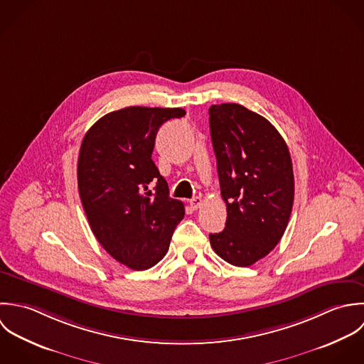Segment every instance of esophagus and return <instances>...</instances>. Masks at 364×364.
Masks as SVG:
<instances>
[{
  "label": "esophagus",
  "mask_w": 364,
  "mask_h": 364,
  "mask_svg": "<svg viewBox=\"0 0 364 364\" xmlns=\"http://www.w3.org/2000/svg\"><path fill=\"white\" fill-rule=\"evenodd\" d=\"M201 204H203L201 197H194L193 200H190V207H191L194 211H197V210L201 207Z\"/></svg>",
  "instance_id": "1"
}]
</instances>
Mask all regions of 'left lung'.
<instances>
[{"mask_svg": "<svg viewBox=\"0 0 364 364\" xmlns=\"http://www.w3.org/2000/svg\"><path fill=\"white\" fill-rule=\"evenodd\" d=\"M226 223L210 242L229 264L247 267L267 256L284 235L294 203L290 151L279 131L239 104L210 107Z\"/></svg>", "mask_w": 364, "mask_h": 364, "instance_id": "obj_1", "label": "left lung"}]
</instances>
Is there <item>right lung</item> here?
Here are the masks:
<instances>
[{"instance_id": "add662e5", "label": "right lung", "mask_w": 364, "mask_h": 364, "mask_svg": "<svg viewBox=\"0 0 364 364\" xmlns=\"http://www.w3.org/2000/svg\"><path fill=\"white\" fill-rule=\"evenodd\" d=\"M184 115L183 108H122L100 118L81 142L77 181L84 213L100 245L132 270L157 264L184 218V204L168 196L151 160L159 128Z\"/></svg>"}]
</instances>
